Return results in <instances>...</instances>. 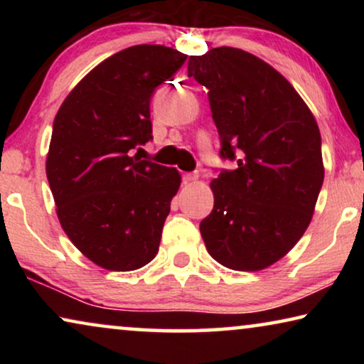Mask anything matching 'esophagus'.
I'll use <instances>...</instances> for the list:
<instances>
[{
	"instance_id": "1",
	"label": "esophagus",
	"mask_w": 364,
	"mask_h": 364,
	"mask_svg": "<svg viewBox=\"0 0 364 364\" xmlns=\"http://www.w3.org/2000/svg\"><path fill=\"white\" fill-rule=\"evenodd\" d=\"M198 181V173L197 172H187L183 173V182L186 183H192Z\"/></svg>"
}]
</instances>
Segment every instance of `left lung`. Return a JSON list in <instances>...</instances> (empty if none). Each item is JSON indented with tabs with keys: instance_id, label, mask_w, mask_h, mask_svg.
<instances>
[{
	"instance_id": "left-lung-1",
	"label": "left lung",
	"mask_w": 364,
	"mask_h": 364,
	"mask_svg": "<svg viewBox=\"0 0 364 364\" xmlns=\"http://www.w3.org/2000/svg\"><path fill=\"white\" fill-rule=\"evenodd\" d=\"M188 77L208 89L220 157L237 168L213 178L200 222L220 265L257 272L285 257L310 225L325 168L318 124L270 64L237 48L188 58Z\"/></svg>"
}]
</instances>
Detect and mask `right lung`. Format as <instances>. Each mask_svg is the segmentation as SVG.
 I'll list each match as a JSON object with an SVG mask.
<instances>
[{"label": "right lung", "instance_id": "1", "mask_svg": "<svg viewBox=\"0 0 364 364\" xmlns=\"http://www.w3.org/2000/svg\"><path fill=\"white\" fill-rule=\"evenodd\" d=\"M186 59L161 44L122 49L84 76L54 117L46 176L58 218L106 270H137L159 252L181 173L131 151L152 139L151 99Z\"/></svg>", "mask_w": 364, "mask_h": 364}]
</instances>
